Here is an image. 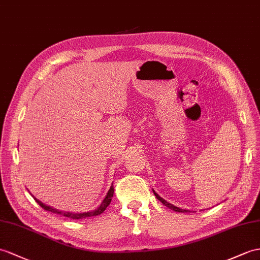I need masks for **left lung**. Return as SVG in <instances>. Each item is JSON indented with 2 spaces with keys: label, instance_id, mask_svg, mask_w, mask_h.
Listing matches in <instances>:
<instances>
[{
  "label": "left lung",
  "instance_id": "8db88e82",
  "mask_svg": "<svg viewBox=\"0 0 260 260\" xmlns=\"http://www.w3.org/2000/svg\"><path fill=\"white\" fill-rule=\"evenodd\" d=\"M152 191H153V193H154V195H155V198H156L157 200H159L163 205H166L167 207H169L170 210H173V211H175V212H180V213H191V212L187 211V210H182V208H180V207H176V206L172 205L171 203H169V202H167L166 200H163L162 198H160L159 194H156V193L154 192V189H152Z\"/></svg>",
  "mask_w": 260,
  "mask_h": 260
}]
</instances>
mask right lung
Masks as SVG:
<instances>
[{"label":"right lung","instance_id":"obj_1","mask_svg":"<svg viewBox=\"0 0 260 260\" xmlns=\"http://www.w3.org/2000/svg\"><path fill=\"white\" fill-rule=\"evenodd\" d=\"M113 195V184H111L110 186V189L108 191V193H107L106 198L104 199V201L101 202V204L96 208V210L93 211H89V212H85V213H72V212H61V211H58L56 210V208L54 207H50L48 205H45L44 203H42L41 201L37 200L36 198H33L34 200L37 202V203L40 204L41 207H43L44 210H46L48 212H52V213H55V214H60V215H64V216L66 217H69V218H73V219H80V218H86V217H91V216H97V215H100L101 213H104V211L106 210L107 207H108V205L110 204L111 202V198Z\"/></svg>","mask_w":260,"mask_h":260}]
</instances>
